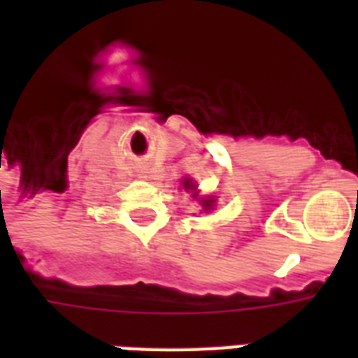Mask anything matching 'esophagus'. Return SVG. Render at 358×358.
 Listing matches in <instances>:
<instances>
[{"mask_svg": "<svg viewBox=\"0 0 358 358\" xmlns=\"http://www.w3.org/2000/svg\"><path fill=\"white\" fill-rule=\"evenodd\" d=\"M140 178H148V172L140 171Z\"/></svg>", "mask_w": 358, "mask_h": 358, "instance_id": "obj_1", "label": "esophagus"}]
</instances>
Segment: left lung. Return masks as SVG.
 I'll return each mask as SVG.
<instances>
[{
	"label": "left lung",
	"mask_w": 358,
	"mask_h": 358,
	"mask_svg": "<svg viewBox=\"0 0 358 358\" xmlns=\"http://www.w3.org/2000/svg\"><path fill=\"white\" fill-rule=\"evenodd\" d=\"M182 184H184V189H195L194 182H192V180H184ZM201 203H203V207H205V210L213 207V199H201Z\"/></svg>",
	"instance_id": "8db88e82"
}]
</instances>
